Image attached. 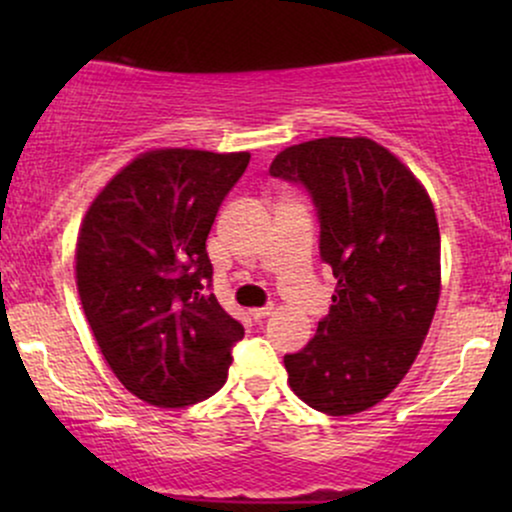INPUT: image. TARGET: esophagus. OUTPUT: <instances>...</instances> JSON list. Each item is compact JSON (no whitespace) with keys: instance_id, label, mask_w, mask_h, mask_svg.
Masks as SVG:
<instances>
[{"instance_id":"obj_1","label":"esophagus","mask_w":512,"mask_h":512,"mask_svg":"<svg viewBox=\"0 0 512 512\" xmlns=\"http://www.w3.org/2000/svg\"><path fill=\"white\" fill-rule=\"evenodd\" d=\"M272 310H274V305H264V308H255V310H250V315H252V320L260 322V320H264V317L272 315Z\"/></svg>"}]
</instances>
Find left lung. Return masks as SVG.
<instances>
[{"instance_id":"8db88e82","label":"left lung","mask_w":512,"mask_h":512,"mask_svg":"<svg viewBox=\"0 0 512 512\" xmlns=\"http://www.w3.org/2000/svg\"><path fill=\"white\" fill-rule=\"evenodd\" d=\"M269 175L308 192L337 291L315 337L284 356L291 390L330 416L363 411L407 375L440 291V233L421 182L385 146L327 137L289 146Z\"/></svg>"}]
</instances>
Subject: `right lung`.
Masks as SVG:
<instances>
[{"label":"right lung","instance_id":"1","mask_svg":"<svg viewBox=\"0 0 512 512\" xmlns=\"http://www.w3.org/2000/svg\"><path fill=\"white\" fill-rule=\"evenodd\" d=\"M248 163V151H149L86 211L76 243L86 320L117 380L156 407L221 390L245 334L211 293L207 236Z\"/></svg>","mask_w":512,"mask_h":512}]
</instances>
